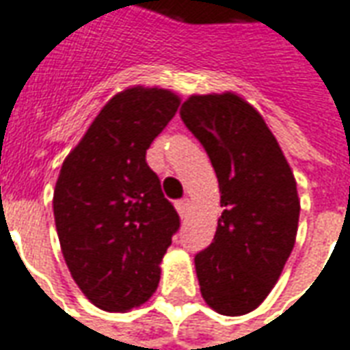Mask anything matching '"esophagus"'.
Wrapping results in <instances>:
<instances>
[{
    "instance_id": "1",
    "label": "esophagus",
    "mask_w": 350,
    "mask_h": 350,
    "mask_svg": "<svg viewBox=\"0 0 350 350\" xmlns=\"http://www.w3.org/2000/svg\"><path fill=\"white\" fill-rule=\"evenodd\" d=\"M175 207H177V211H179L180 217H187V213H189L190 209V198L179 200V202L175 204Z\"/></svg>"
}]
</instances>
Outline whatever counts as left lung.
<instances>
[{
  "label": "left lung",
  "instance_id": "left-lung-1",
  "mask_svg": "<svg viewBox=\"0 0 350 350\" xmlns=\"http://www.w3.org/2000/svg\"><path fill=\"white\" fill-rule=\"evenodd\" d=\"M180 118L215 170L223 213L194 257L202 297L225 317L261 305L280 278L297 225V183L262 116L232 91L192 95Z\"/></svg>",
  "mask_w": 350,
  "mask_h": 350
}]
</instances>
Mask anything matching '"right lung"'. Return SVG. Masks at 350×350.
Masks as SVG:
<instances>
[{"mask_svg": "<svg viewBox=\"0 0 350 350\" xmlns=\"http://www.w3.org/2000/svg\"><path fill=\"white\" fill-rule=\"evenodd\" d=\"M179 105L170 89H124L62 161L53 194L60 250L83 295L108 312L150 299L180 225L146 163L148 146Z\"/></svg>", "mask_w": 350, "mask_h": 350, "instance_id": "right-lung-1", "label": "right lung"}]
</instances>
